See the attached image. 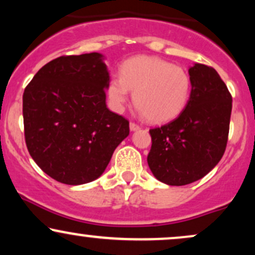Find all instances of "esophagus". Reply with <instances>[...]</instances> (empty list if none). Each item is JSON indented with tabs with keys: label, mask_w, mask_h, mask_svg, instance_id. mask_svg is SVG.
Here are the masks:
<instances>
[{
	"label": "esophagus",
	"mask_w": 255,
	"mask_h": 255,
	"mask_svg": "<svg viewBox=\"0 0 255 255\" xmlns=\"http://www.w3.org/2000/svg\"><path fill=\"white\" fill-rule=\"evenodd\" d=\"M129 128H130V130H137L140 128V126L137 125V124H135V122H130V125H129Z\"/></svg>",
	"instance_id": "esophagus-1"
}]
</instances>
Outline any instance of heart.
Instances as JSON below:
<instances>
[{
    "label": "heart",
    "mask_w": 255,
    "mask_h": 255,
    "mask_svg": "<svg viewBox=\"0 0 255 255\" xmlns=\"http://www.w3.org/2000/svg\"><path fill=\"white\" fill-rule=\"evenodd\" d=\"M129 90L145 118L163 124L176 119L186 109L191 98L192 79L183 67L142 55L125 61L120 77L113 75L108 81V98L114 110H124Z\"/></svg>",
    "instance_id": "obj_1"
}]
</instances>
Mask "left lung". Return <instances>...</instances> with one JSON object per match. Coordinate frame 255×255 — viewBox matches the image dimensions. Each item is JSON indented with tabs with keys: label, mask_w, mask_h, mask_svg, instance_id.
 <instances>
[{
	"label": "left lung",
	"mask_w": 255,
	"mask_h": 255,
	"mask_svg": "<svg viewBox=\"0 0 255 255\" xmlns=\"http://www.w3.org/2000/svg\"><path fill=\"white\" fill-rule=\"evenodd\" d=\"M192 92L176 119L150 129L147 163L169 186L200 180L218 164L227 147L233 98L216 69L195 63L189 68Z\"/></svg>",
	"instance_id": "left-lung-1"
}]
</instances>
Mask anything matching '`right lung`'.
Returning a JSON list of instances; mask_svg holds the SVG:
<instances>
[{
    "label": "right lung",
    "instance_id": "add662e5",
    "mask_svg": "<svg viewBox=\"0 0 255 255\" xmlns=\"http://www.w3.org/2000/svg\"><path fill=\"white\" fill-rule=\"evenodd\" d=\"M102 57L91 52L55 58L24 91L27 150L61 183L77 186L98 178L129 134V121L107 108L110 78Z\"/></svg>",
    "mask_w": 255,
    "mask_h": 255
}]
</instances>
